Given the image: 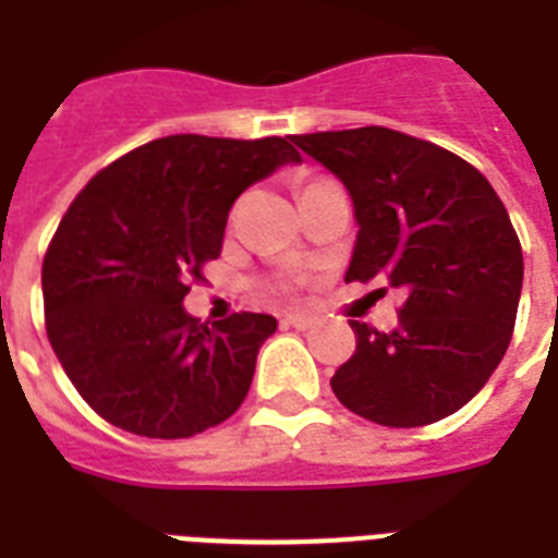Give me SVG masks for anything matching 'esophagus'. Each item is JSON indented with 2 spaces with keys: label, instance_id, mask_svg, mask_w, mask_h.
Returning <instances> with one entry per match:
<instances>
[{
  "label": "esophagus",
  "instance_id": "obj_1",
  "mask_svg": "<svg viewBox=\"0 0 558 558\" xmlns=\"http://www.w3.org/2000/svg\"><path fill=\"white\" fill-rule=\"evenodd\" d=\"M313 322H316V316H311V313H288L282 319L284 328H296V330H307L313 328Z\"/></svg>",
  "mask_w": 558,
  "mask_h": 558
}]
</instances>
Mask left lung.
<instances>
[{
  "label": "left lung",
  "mask_w": 558,
  "mask_h": 558,
  "mask_svg": "<svg viewBox=\"0 0 558 558\" xmlns=\"http://www.w3.org/2000/svg\"><path fill=\"white\" fill-rule=\"evenodd\" d=\"M353 202L344 282L402 290L399 328L351 322L356 353L330 379L336 399L385 427L450 416L501 362L522 296V247L482 173L434 142L390 128L290 136Z\"/></svg>",
  "instance_id": "left-lung-1"
}]
</instances>
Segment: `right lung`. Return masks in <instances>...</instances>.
<instances>
[{"mask_svg":"<svg viewBox=\"0 0 558 558\" xmlns=\"http://www.w3.org/2000/svg\"><path fill=\"white\" fill-rule=\"evenodd\" d=\"M296 162L282 136L177 133L99 170L68 207L41 265L45 325L73 388L110 425L187 439L245 402L276 319L233 313L207 328L182 302L222 253L233 202Z\"/></svg>","mask_w":558,"mask_h":558,"instance_id":"obj_1","label":"right lung"}]
</instances>
